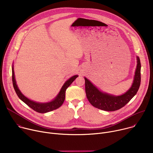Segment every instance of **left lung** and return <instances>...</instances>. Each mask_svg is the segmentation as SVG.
<instances>
[{
    "mask_svg": "<svg viewBox=\"0 0 153 153\" xmlns=\"http://www.w3.org/2000/svg\"><path fill=\"white\" fill-rule=\"evenodd\" d=\"M137 67L133 82L130 88L124 94L114 96L99 90L88 79L85 78V92L90 103L94 107L106 111H114L119 110L128 103L137 93L140 85L141 64L137 56Z\"/></svg>",
    "mask_w": 153,
    "mask_h": 153,
    "instance_id": "obj_1",
    "label": "left lung"
}]
</instances>
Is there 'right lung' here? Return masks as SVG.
<instances>
[{"label": "right lung", "instance_id": "add662e5", "mask_svg": "<svg viewBox=\"0 0 153 153\" xmlns=\"http://www.w3.org/2000/svg\"><path fill=\"white\" fill-rule=\"evenodd\" d=\"M78 77V75H75L70 77L68 79L65 83L63 85L62 87L61 88L59 93L57 95V96L51 101L46 102V103H40L35 102L34 100H31L25 97L22 93H21L20 90L19 89L16 83V81L15 79L14 76V71L13 65L12 66V80L13 87L14 90L19 97V98L23 101L25 103H26L28 106L32 108L33 110L36 111V112L40 113H46L51 111H53L56 109L59 108L63 103L65 98V91H66L68 87L73 83V82Z\"/></svg>", "mask_w": 153, "mask_h": 153}]
</instances>
